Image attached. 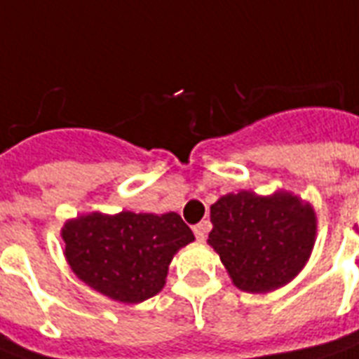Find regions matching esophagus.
Instances as JSON below:
<instances>
[{
	"label": "esophagus",
	"instance_id": "esophagus-1",
	"mask_svg": "<svg viewBox=\"0 0 359 359\" xmlns=\"http://www.w3.org/2000/svg\"><path fill=\"white\" fill-rule=\"evenodd\" d=\"M207 231H209V222H199L194 226V233H196V239L199 243H203L205 237H207Z\"/></svg>",
	"mask_w": 359,
	"mask_h": 359
}]
</instances>
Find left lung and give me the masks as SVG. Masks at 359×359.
Here are the masks:
<instances>
[{"mask_svg": "<svg viewBox=\"0 0 359 359\" xmlns=\"http://www.w3.org/2000/svg\"><path fill=\"white\" fill-rule=\"evenodd\" d=\"M209 245L220 254L233 284L264 294L290 283L311 256L316 216L288 191L269 198L228 194L210 207Z\"/></svg>", "mask_w": 359, "mask_h": 359, "instance_id": "obj_1", "label": "left lung"}]
</instances>
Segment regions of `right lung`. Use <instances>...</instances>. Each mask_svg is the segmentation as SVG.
I'll return each mask as SVG.
<instances>
[{"label":"right lung","mask_w":359,"mask_h":359,"mask_svg":"<svg viewBox=\"0 0 359 359\" xmlns=\"http://www.w3.org/2000/svg\"><path fill=\"white\" fill-rule=\"evenodd\" d=\"M65 258L82 283L120 303H141L163 288L175 252L194 241L177 212L122 210L79 216L62 229Z\"/></svg>","instance_id":"1"}]
</instances>
